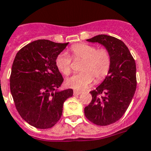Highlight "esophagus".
I'll return each mask as SVG.
<instances>
[{
    "label": "esophagus",
    "instance_id": "1",
    "mask_svg": "<svg viewBox=\"0 0 151 151\" xmlns=\"http://www.w3.org/2000/svg\"><path fill=\"white\" fill-rule=\"evenodd\" d=\"M81 93H82L81 91H77V90H74V91H73V95H79Z\"/></svg>",
    "mask_w": 151,
    "mask_h": 151
}]
</instances>
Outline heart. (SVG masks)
Instances as JSON below:
<instances>
[{"label": "heart", "mask_w": 151, "mask_h": 151, "mask_svg": "<svg viewBox=\"0 0 151 151\" xmlns=\"http://www.w3.org/2000/svg\"><path fill=\"white\" fill-rule=\"evenodd\" d=\"M74 60H82L80 68L81 73L67 78L65 84L75 89H83L93 81L101 82L108 74L111 66V53L107 48H98L94 45L77 44L70 47ZM55 64L62 74L69 75L71 72V58L66 53H60L57 56Z\"/></svg>", "instance_id": "b5f03b06"}]
</instances>
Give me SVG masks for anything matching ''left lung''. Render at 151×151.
<instances>
[{"label":"left lung","mask_w":151,"mask_h":151,"mask_svg":"<svg viewBox=\"0 0 151 151\" xmlns=\"http://www.w3.org/2000/svg\"><path fill=\"white\" fill-rule=\"evenodd\" d=\"M87 40L103 44L111 55L108 74L101 85L90 92L92 100L84 108L91 122L107 126L119 121L132 101L137 87L136 63L124 43L114 37L100 35Z\"/></svg>","instance_id":"1"}]
</instances>
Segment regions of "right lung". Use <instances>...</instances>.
Masks as SVG:
<instances>
[{
    "label": "right lung",
    "mask_w": 151,
    "mask_h": 151,
    "mask_svg": "<svg viewBox=\"0 0 151 151\" xmlns=\"http://www.w3.org/2000/svg\"><path fill=\"white\" fill-rule=\"evenodd\" d=\"M68 43L37 40L17 52L11 68L10 88L17 112L31 126L50 128L61 117L64 102L73 90L58 91L64 78L55 64Z\"/></svg>",
    "instance_id": "1"
}]
</instances>
